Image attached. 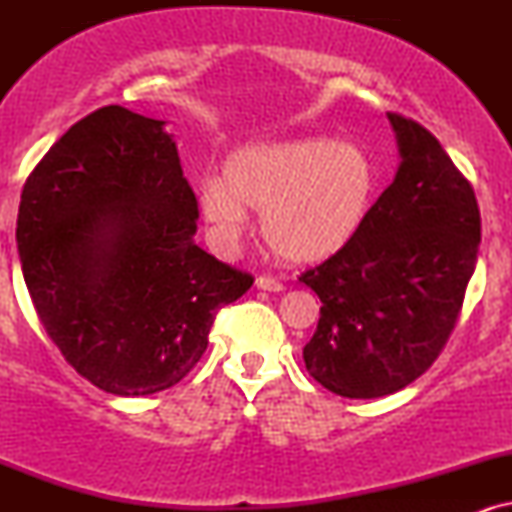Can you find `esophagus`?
Masks as SVG:
<instances>
[{"label": "esophagus", "instance_id": "esophagus-1", "mask_svg": "<svg viewBox=\"0 0 512 512\" xmlns=\"http://www.w3.org/2000/svg\"><path fill=\"white\" fill-rule=\"evenodd\" d=\"M255 286H257V289H260V291H269V293L284 291V284H281L279 279H272V276H257Z\"/></svg>", "mask_w": 512, "mask_h": 512}]
</instances>
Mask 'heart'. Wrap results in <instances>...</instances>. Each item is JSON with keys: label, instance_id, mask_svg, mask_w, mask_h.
Wrapping results in <instances>:
<instances>
[{"label": "heart", "instance_id": "heart-1", "mask_svg": "<svg viewBox=\"0 0 512 512\" xmlns=\"http://www.w3.org/2000/svg\"><path fill=\"white\" fill-rule=\"evenodd\" d=\"M380 173L366 149L330 137L248 144L204 180L199 209L221 240H236L260 211L264 243L291 264H322L356 243L373 214Z\"/></svg>", "mask_w": 512, "mask_h": 512}]
</instances>
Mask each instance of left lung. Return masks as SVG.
<instances>
[{"label":"left lung","instance_id":"obj_1","mask_svg":"<svg viewBox=\"0 0 512 512\" xmlns=\"http://www.w3.org/2000/svg\"><path fill=\"white\" fill-rule=\"evenodd\" d=\"M395 180L349 250L298 276L320 296L303 349L308 373L349 399L392 395L431 368L477 267L481 216L472 185L440 142L397 113Z\"/></svg>","mask_w":512,"mask_h":512}]
</instances>
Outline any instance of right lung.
Wrapping results in <instances>:
<instances>
[{
	"instance_id": "add662e5",
	"label": "right lung",
	"mask_w": 512,
	"mask_h": 512,
	"mask_svg": "<svg viewBox=\"0 0 512 512\" xmlns=\"http://www.w3.org/2000/svg\"><path fill=\"white\" fill-rule=\"evenodd\" d=\"M166 122L105 105L52 144L21 192L16 245L48 337L110 395L180 383L252 276L195 245L197 197Z\"/></svg>"
}]
</instances>
